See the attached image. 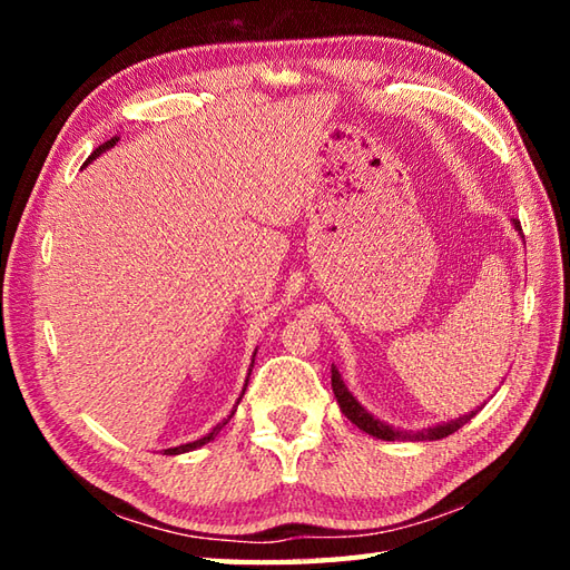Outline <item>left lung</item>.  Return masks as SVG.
<instances>
[{
	"label": "left lung",
	"instance_id": "8db88e82",
	"mask_svg": "<svg viewBox=\"0 0 570 570\" xmlns=\"http://www.w3.org/2000/svg\"><path fill=\"white\" fill-rule=\"evenodd\" d=\"M514 229L519 235H522V225H519L517 220H512ZM524 237V235H522ZM331 382H333V394L337 399V404H341V411L343 414L355 423V426L360 431H365L370 435H374V439H382V441H439V439H445V435L455 433L460 426H465V423L478 414V411H470V414L465 416H458L453 421H443V423H435V426L431 429H421V431H402V429H394L390 426V423L380 421L377 416H372L370 411L362 406L357 399L350 394V390L345 386L341 372H337V367L333 365L331 367Z\"/></svg>",
	"mask_w": 570,
	"mask_h": 570
}]
</instances>
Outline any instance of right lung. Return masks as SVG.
I'll list each match as a JSON object with an SVG mask.
<instances>
[{
	"label": "right lung",
	"instance_id": "add662e5",
	"mask_svg": "<svg viewBox=\"0 0 570 570\" xmlns=\"http://www.w3.org/2000/svg\"><path fill=\"white\" fill-rule=\"evenodd\" d=\"M117 141H119V137H112L110 141H105V144H100V147H98V149H95V151H92V154L88 156V164H90V161H95V159H98V156H100V154H105L107 149H112ZM254 355H257V350H254ZM254 355H252V365H249V372H247V374H252V367H254ZM247 382H249V380H247ZM247 382H245V390H247ZM245 390H242V394H245ZM242 394H239V399H237V404L242 402ZM235 411H237V406H235L233 411H229V416H227V419H223L220 423H217V426H213V431H210V433H205V435H203V439H198V441H190V443H184V445H176V448H166V451H164V455H180V453L196 451V448H200V445H205V443H210V441L215 439V435L223 431V426H225V423H227L229 419H233V416H235Z\"/></svg>",
	"mask_w": 570,
	"mask_h": 570
}]
</instances>
